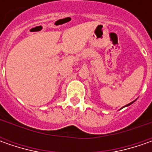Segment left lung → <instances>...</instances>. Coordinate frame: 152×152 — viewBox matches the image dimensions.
<instances>
[{
	"label": "left lung",
	"instance_id": "1",
	"mask_svg": "<svg viewBox=\"0 0 152 152\" xmlns=\"http://www.w3.org/2000/svg\"><path fill=\"white\" fill-rule=\"evenodd\" d=\"M135 102V101H134V102H130V103H129V104H128V105H127V106H126V107H128V106H129V105H131L132 103H134V102Z\"/></svg>",
	"mask_w": 152,
	"mask_h": 152
}]
</instances>
